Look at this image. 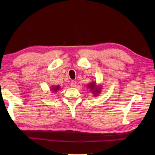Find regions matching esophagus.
Segmentation results:
<instances>
[{"label": "esophagus", "instance_id": "esophagus-1", "mask_svg": "<svg viewBox=\"0 0 155 155\" xmlns=\"http://www.w3.org/2000/svg\"><path fill=\"white\" fill-rule=\"evenodd\" d=\"M76 85H77V83H76L74 81H72L71 83H70V86H71L72 87H74Z\"/></svg>", "mask_w": 155, "mask_h": 155}]
</instances>
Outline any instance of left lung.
Instances as JSON below:
<instances>
[{
    "label": "left lung",
    "instance_id": "8db88e82",
    "mask_svg": "<svg viewBox=\"0 0 155 155\" xmlns=\"http://www.w3.org/2000/svg\"><path fill=\"white\" fill-rule=\"evenodd\" d=\"M88 87L91 89V90H94V94H98V93L100 92V88H97L96 87V83H90V85H88Z\"/></svg>",
    "mask_w": 155,
    "mask_h": 155
}]
</instances>
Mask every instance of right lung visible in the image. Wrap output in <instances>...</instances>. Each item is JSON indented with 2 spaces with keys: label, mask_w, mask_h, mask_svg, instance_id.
Listing matches in <instances>:
<instances>
[{
  "label": "right lung",
  "mask_w": 155,
  "mask_h": 155,
  "mask_svg": "<svg viewBox=\"0 0 155 155\" xmlns=\"http://www.w3.org/2000/svg\"><path fill=\"white\" fill-rule=\"evenodd\" d=\"M52 89H53V91H57L59 89V85H57V86H56V87H54L52 88Z\"/></svg>",
  "instance_id": "obj_1"
}]
</instances>
